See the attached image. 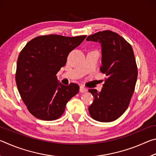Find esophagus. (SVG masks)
I'll use <instances>...</instances> for the list:
<instances>
[{"mask_svg":"<svg viewBox=\"0 0 156 156\" xmlns=\"http://www.w3.org/2000/svg\"><path fill=\"white\" fill-rule=\"evenodd\" d=\"M87 91V88L84 87L83 86L80 87V92H81V93H85Z\"/></svg>","mask_w":156,"mask_h":156,"instance_id":"obj_1","label":"esophagus"}]
</instances>
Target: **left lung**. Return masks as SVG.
<instances>
[{"label":"left lung","mask_w":156,"mask_h":156,"mask_svg":"<svg viewBox=\"0 0 156 156\" xmlns=\"http://www.w3.org/2000/svg\"><path fill=\"white\" fill-rule=\"evenodd\" d=\"M86 40L101 44L100 69L107 76L101 91L89 89L94 97L89 112L95 120L112 122L125 113L135 89L138 69L133 49L125 38L112 31H99Z\"/></svg>","instance_id":"obj_1"}]
</instances>
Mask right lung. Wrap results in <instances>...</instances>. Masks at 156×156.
I'll list each match as a JSON object with an SVG mask.
<instances>
[{
    "instance_id": "add662e5",
    "label": "right lung",
    "mask_w": 156,
    "mask_h": 156,
    "mask_svg": "<svg viewBox=\"0 0 156 156\" xmlns=\"http://www.w3.org/2000/svg\"><path fill=\"white\" fill-rule=\"evenodd\" d=\"M87 36L67 37L51 34L31 40L17 60L16 82L18 92L31 114L43 120H54L78 94L79 86L59 83L56 73L65 66L69 53Z\"/></svg>"
}]
</instances>
